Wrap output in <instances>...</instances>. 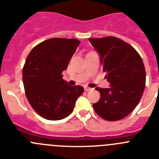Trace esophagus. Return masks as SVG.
Wrapping results in <instances>:
<instances>
[{
  "label": "esophagus",
  "mask_w": 159,
  "mask_h": 159,
  "mask_svg": "<svg viewBox=\"0 0 159 159\" xmlns=\"http://www.w3.org/2000/svg\"><path fill=\"white\" fill-rule=\"evenodd\" d=\"M91 90H93V89L89 88V87H85V88H84V91L85 92H89L91 91Z\"/></svg>",
  "instance_id": "obj_1"
}]
</instances>
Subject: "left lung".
Masks as SVG:
<instances>
[{
	"mask_svg": "<svg viewBox=\"0 0 159 159\" xmlns=\"http://www.w3.org/2000/svg\"><path fill=\"white\" fill-rule=\"evenodd\" d=\"M89 41L100 55L110 84L107 89H96L100 99L93 108L105 120L122 119L136 108L144 91L146 72L143 60L133 47L115 37Z\"/></svg>",
	"mask_w": 159,
	"mask_h": 159,
	"instance_id": "8db88e82",
	"label": "left lung"
}]
</instances>
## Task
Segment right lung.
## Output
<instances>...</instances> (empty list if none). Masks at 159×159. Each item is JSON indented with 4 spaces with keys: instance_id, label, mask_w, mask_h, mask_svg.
Instances as JSON below:
<instances>
[{
    "instance_id": "add662e5",
    "label": "right lung",
    "mask_w": 159,
    "mask_h": 159,
    "mask_svg": "<svg viewBox=\"0 0 159 159\" xmlns=\"http://www.w3.org/2000/svg\"><path fill=\"white\" fill-rule=\"evenodd\" d=\"M79 44L78 39L51 38L35 46L26 58L23 69L26 98L45 119L69 116L84 92L82 86L69 85L62 75Z\"/></svg>"
}]
</instances>
